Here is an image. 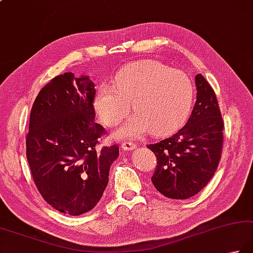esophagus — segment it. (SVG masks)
<instances>
[{"label":"esophagus","instance_id":"esophagus-1","mask_svg":"<svg viewBox=\"0 0 253 253\" xmlns=\"http://www.w3.org/2000/svg\"><path fill=\"white\" fill-rule=\"evenodd\" d=\"M137 146H136V143H133V142H131V141H123L122 142V148L124 150H133L135 149Z\"/></svg>","mask_w":253,"mask_h":253}]
</instances>
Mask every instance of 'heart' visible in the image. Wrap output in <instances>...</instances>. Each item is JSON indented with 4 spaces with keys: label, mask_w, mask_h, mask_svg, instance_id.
<instances>
[{
    "label": "heart",
    "mask_w": 253,
    "mask_h": 253,
    "mask_svg": "<svg viewBox=\"0 0 253 253\" xmlns=\"http://www.w3.org/2000/svg\"><path fill=\"white\" fill-rule=\"evenodd\" d=\"M194 88L184 72L155 60L127 64L113 85L104 84L94 97V108L106 126H117L130 111L136 113L116 136L133 139L152 131L161 136L175 131L187 120Z\"/></svg>",
    "instance_id": "1"
}]
</instances>
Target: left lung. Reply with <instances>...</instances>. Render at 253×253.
Instances as JSON below:
<instances>
[{
    "label": "left lung",
    "mask_w": 253,
    "mask_h": 253,
    "mask_svg": "<svg viewBox=\"0 0 253 253\" xmlns=\"http://www.w3.org/2000/svg\"><path fill=\"white\" fill-rule=\"evenodd\" d=\"M196 102L189 121L171 137L148 145L157 167L151 181L162 195L186 200L197 194L218 168L224 120L215 91L202 74L195 77Z\"/></svg>",
    "instance_id": "1"
}]
</instances>
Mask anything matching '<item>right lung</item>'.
<instances>
[{
  "mask_svg": "<svg viewBox=\"0 0 253 253\" xmlns=\"http://www.w3.org/2000/svg\"><path fill=\"white\" fill-rule=\"evenodd\" d=\"M95 84L72 72L54 77L35 100L26 157L42 199L71 216L91 211L106 189L118 145L96 146L106 130L95 123Z\"/></svg>",
  "mask_w": 253,
  "mask_h": 253,
  "instance_id": "right-lung-1",
  "label": "right lung"
}]
</instances>
